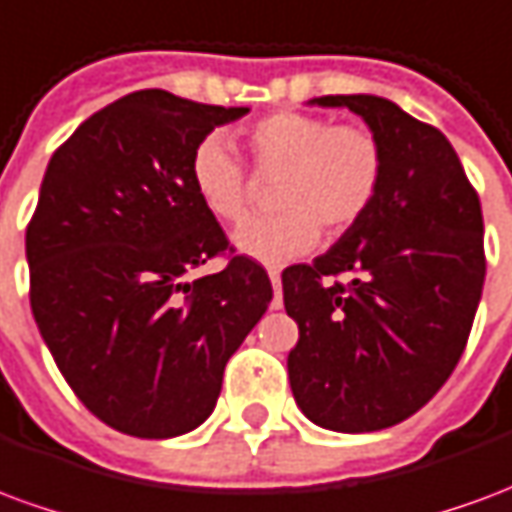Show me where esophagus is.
Wrapping results in <instances>:
<instances>
[{"label": "esophagus", "instance_id": "1", "mask_svg": "<svg viewBox=\"0 0 512 512\" xmlns=\"http://www.w3.org/2000/svg\"><path fill=\"white\" fill-rule=\"evenodd\" d=\"M268 279H271V285H274V301H271V307L279 310V307H282V277H279L277 268L268 271Z\"/></svg>", "mask_w": 512, "mask_h": 512}]
</instances>
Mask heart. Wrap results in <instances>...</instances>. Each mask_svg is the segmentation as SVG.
I'll return each mask as SVG.
<instances>
[{
	"label": "heart",
	"mask_w": 512,
	"mask_h": 512,
	"mask_svg": "<svg viewBox=\"0 0 512 512\" xmlns=\"http://www.w3.org/2000/svg\"><path fill=\"white\" fill-rule=\"evenodd\" d=\"M249 150L263 175H279L277 216L246 219L233 233L241 255L282 266L312 252L321 227L345 233L365 216L384 180V150L373 131L334 126L301 112H277L249 128ZM189 183L205 211L238 222L249 202V172L222 134L200 139L189 158Z\"/></svg>",
	"instance_id": "b5f03b06"
}]
</instances>
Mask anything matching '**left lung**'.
<instances>
[{
  "label": "left lung",
  "mask_w": 512,
  "mask_h": 512,
  "mask_svg": "<svg viewBox=\"0 0 512 512\" xmlns=\"http://www.w3.org/2000/svg\"><path fill=\"white\" fill-rule=\"evenodd\" d=\"M310 106L362 117L384 150V180L326 255L282 271L299 323L290 389L315 425L373 433L417 414L461 359L483 296V211L439 128L378 95ZM337 273L355 277L348 289L325 282Z\"/></svg>",
  "instance_id": "left-lung-1"
}]
</instances>
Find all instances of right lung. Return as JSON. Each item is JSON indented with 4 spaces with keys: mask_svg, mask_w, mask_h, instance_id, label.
<instances>
[{
    "mask_svg": "<svg viewBox=\"0 0 512 512\" xmlns=\"http://www.w3.org/2000/svg\"><path fill=\"white\" fill-rule=\"evenodd\" d=\"M249 106L139 90L87 117L51 156L27 227L29 301L76 397L136 439L211 417L224 367L274 296L266 268L227 249L189 183L194 145Z\"/></svg>",
    "mask_w": 512,
    "mask_h": 512,
    "instance_id": "1",
    "label": "right lung"
}]
</instances>
